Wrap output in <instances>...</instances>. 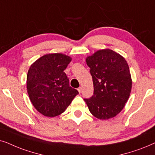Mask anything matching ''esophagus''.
I'll use <instances>...</instances> for the list:
<instances>
[{"label":"esophagus","instance_id":"1","mask_svg":"<svg viewBox=\"0 0 155 155\" xmlns=\"http://www.w3.org/2000/svg\"><path fill=\"white\" fill-rule=\"evenodd\" d=\"M78 91H79V94H81V91H82V88H81V87H79V88H78Z\"/></svg>","mask_w":155,"mask_h":155}]
</instances>
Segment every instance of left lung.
<instances>
[{
    "label": "left lung",
    "instance_id": "8db88e82",
    "mask_svg": "<svg viewBox=\"0 0 155 155\" xmlns=\"http://www.w3.org/2000/svg\"><path fill=\"white\" fill-rule=\"evenodd\" d=\"M94 84V94L84 98L91 114L107 120L123 110L132 88L127 61L111 49L98 50L86 58Z\"/></svg>",
    "mask_w": 155,
    "mask_h": 155
}]
</instances>
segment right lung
<instances>
[{
    "instance_id": "right-lung-1",
    "label": "right lung",
    "mask_w": 155,
    "mask_h": 155,
    "mask_svg": "<svg viewBox=\"0 0 155 155\" xmlns=\"http://www.w3.org/2000/svg\"><path fill=\"white\" fill-rule=\"evenodd\" d=\"M71 58L63 54H48L30 66L27 76V89L36 110L47 117L64 112L78 91L69 86L64 71Z\"/></svg>"
}]
</instances>
